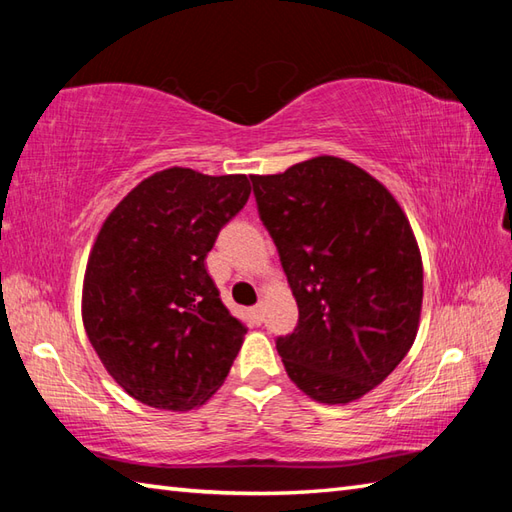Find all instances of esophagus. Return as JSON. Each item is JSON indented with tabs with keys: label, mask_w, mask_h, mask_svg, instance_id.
<instances>
[{
	"label": "esophagus",
	"mask_w": 512,
	"mask_h": 512,
	"mask_svg": "<svg viewBox=\"0 0 512 512\" xmlns=\"http://www.w3.org/2000/svg\"><path fill=\"white\" fill-rule=\"evenodd\" d=\"M248 314H250V321H253L255 325H262V321H264V306H253L248 310Z\"/></svg>",
	"instance_id": "1"
}]
</instances>
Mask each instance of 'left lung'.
Masks as SVG:
<instances>
[{
  "mask_svg": "<svg viewBox=\"0 0 512 512\" xmlns=\"http://www.w3.org/2000/svg\"><path fill=\"white\" fill-rule=\"evenodd\" d=\"M250 180L299 306L295 332L277 339L290 380L323 405L363 398L418 334L422 257L405 211L336 156Z\"/></svg>",
  "mask_w": 512,
  "mask_h": 512,
  "instance_id": "left-lung-1",
  "label": "left lung"
}]
</instances>
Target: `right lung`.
<instances>
[{
    "label": "right lung",
    "mask_w": 512,
    "mask_h": 512,
    "mask_svg": "<svg viewBox=\"0 0 512 512\" xmlns=\"http://www.w3.org/2000/svg\"><path fill=\"white\" fill-rule=\"evenodd\" d=\"M248 195L244 173L171 167L105 217L85 268L83 325L107 374L143 405L195 409L231 372L246 328L204 259Z\"/></svg>",
    "instance_id": "obj_1"
}]
</instances>
